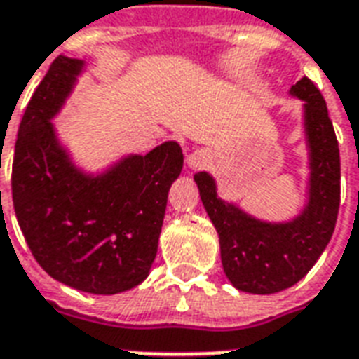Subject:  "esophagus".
Wrapping results in <instances>:
<instances>
[{"label":"esophagus","mask_w":359,"mask_h":359,"mask_svg":"<svg viewBox=\"0 0 359 359\" xmlns=\"http://www.w3.org/2000/svg\"><path fill=\"white\" fill-rule=\"evenodd\" d=\"M208 162H210V154H208L205 149H196V151H191L186 158V165L194 171H199V169L207 168Z\"/></svg>","instance_id":"obj_1"}]
</instances>
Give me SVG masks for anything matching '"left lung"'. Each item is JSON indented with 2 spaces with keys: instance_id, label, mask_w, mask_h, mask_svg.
<instances>
[{
  "instance_id": "left-lung-1",
  "label": "left lung",
  "mask_w": 359,
  "mask_h": 359,
  "mask_svg": "<svg viewBox=\"0 0 359 359\" xmlns=\"http://www.w3.org/2000/svg\"><path fill=\"white\" fill-rule=\"evenodd\" d=\"M289 95L304 102L309 169L306 203L296 216L281 222L257 218L222 199L208 171L194 175L203 207L218 233L225 276L235 289L251 294H273L298 283L326 250L339 212V145L326 102L309 78L290 87Z\"/></svg>"
}]
</instances>
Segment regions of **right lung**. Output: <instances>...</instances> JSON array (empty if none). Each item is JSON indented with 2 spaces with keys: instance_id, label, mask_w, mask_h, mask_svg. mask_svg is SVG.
<instances>
[{
  "instance_id": "right-lung-1",
  "label": "right lung",
  "mask_w": 359,
  "mask_h": 359,
  "mask_svg": "<svg viewBox=\"0 0 359 359\" xmlns=\"http://www.w3.org/2000/svg\"><path fill=\"white\" fill-rule=\"evenodd\" d=\"M83 70L86 61L59 55L25 108L14 147V212L48 276L89 294H119L151 273L184 156L177 141H165L98 171L80 168L53 119Z\"/></svg>"
}]
</instances>
